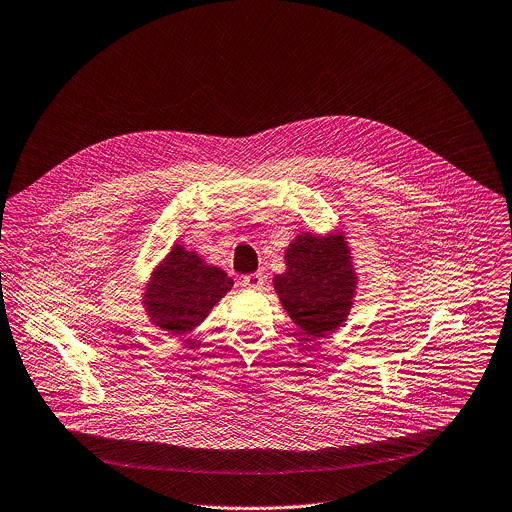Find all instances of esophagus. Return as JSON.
Here are the masks:
<instances>
[{"label":"esophagus","instance_id":"obj_1","mask_svg":"<svg viewBox=\"0 0 512 512\" xmlns=\"http://www.w3.org/2000/svg\"><path fill=\"white\" fill-rule=\"evenodd\" d=\"M241 285H243L245 289L257 291V289H261V287L265 285V277H263V273H251V275H245V277L241 279Z\"/></svg>","mask_w":512,"mask_h":512}]
</instances>
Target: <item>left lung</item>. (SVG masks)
<instances>
[{"instance_id":"obj_1","label":"left lung","mask_w":512,"mask_h":512,"mask_svg":"<svg viewBox=\"0 0 512 512\" xmlns=\"http://www.w3.org/2000/svg\"><path fill=\"white\" fill-rule=\"evenodd\" d=\"M287 273L275 291L295 324L312 338L340 326L352 307L356 275L342 235H299L285 251Z\"/></svg>"}]
</instances>
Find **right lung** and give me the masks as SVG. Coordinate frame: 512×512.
Instances as JSON below:
<instances>
[{
	"label": "right lung",
	"instance_id": "1",
	"mask_svg": "<svg viewBox=\"0 0 512 512\" xmlns=\"http://www.w3.org/2000/svg\"><path fill=\"white\" fill-rule=\"evenodd\" d=\"M231 287L233 281L219 267L205 265L198 253L174 245L146 287L144 307L162 330L186 334Z\"/></svg>",
	"mask_w": 512,
	"mask_h": 512
}]
</instances>
